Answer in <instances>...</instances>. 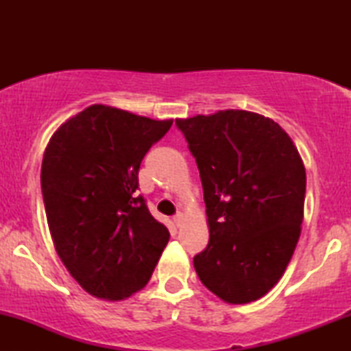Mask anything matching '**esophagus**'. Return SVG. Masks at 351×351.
<instances>
[{
  "label": "esophagus",
  "instance_id": "1",
  "mask_svg": "<svg viewBox=\"0 0 351 351\" xmlns=\"http://www.w3.org/2000/svg\"><path fill=\"white\" fill-rule=\"evenodd\" d=\"M182 222H184V214H182V213L176 214V215H174V223L177 225V227H180Z\"/></svg>",
  "mask_w": 351,
  "mask_h": 351
}]
</instances>
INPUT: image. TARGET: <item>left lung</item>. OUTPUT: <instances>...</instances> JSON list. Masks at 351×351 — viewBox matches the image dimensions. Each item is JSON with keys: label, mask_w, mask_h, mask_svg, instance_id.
<instances>
[{"label": "left lung", "mask_w": 351, "mask_h": 351, "mask_svg": "<svg viewBox=\"0 0 351 351\" xmlns=\"http://www.w3.org/2000/svg\"><path fill=\"white\" fill-rule=\"evenodd\" d=\"M203 184L209 243L193 258L227 304L261 299L281 280L300 237L305 166L285 129L263 114L219 110L176 119Z\"/></svg>", "instance_id": "left-lung-1"}]
</instances>
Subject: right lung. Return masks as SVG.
Segmentation results:
<instances>
[{"label":"right lung","mask_w":351,"mask_h":351,"mask_svg":"<svg viewBox=\"0 0 351 351\" xmlns=\"http://www.w3.org/2000/svg\"><path fill=\"white\" fill-rule=\"evenodd\" d=\"M172 119L95 104L52 134L41 166L47 225L60 261L90 295L124 300L150 281L169 232L136 195L138 167Z\"/></svg>","instance_id":"obj_1"}]
</instances>
